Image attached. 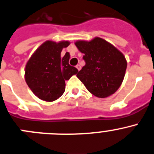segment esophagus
Segmentation results:
<instances>
[{"label": "esophagus", "mask_w": 154, "mask_h": 154, "mask_svg": "<svg viewBox=\"0 0 154 154\" xmlns=\"http://www.w3.org/2000/svg\"><path fill=\"white\" fill-rule=\"evenodd\" d=\"M76 68H77V69L78 70V71H80V70L81 69V66H80V65H77V66H76Z\"/></svg>", "instance_id": "1"}]
</instances>
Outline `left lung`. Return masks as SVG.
Returning <instances> with one entry per match:
<instances>
[{"label": "left lung", "mask_w": 154, "mask_h": 154, "mask_svg": "<svg viewBox=\"0 0 154 154\" xmlns=\"http://www.w3.org/2000/svg\"><path fill=\"white\" fill-rule=\"evenodd\" d=\"M76 47L84 54L86 65L77 74L89 92L106 98L116 92L126 74L127 62L123 53L105 40L77 41Z\"/></svg>", "instance_id": "left-lung-1"}]
</instances>
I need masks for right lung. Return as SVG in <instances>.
I'll return each instance as SVG.
<instances>
[{"label": "right lung", "mask_w": 154, "mask_h": 154, "mask_svg": "<svg viewBox=\"0 0 154 154\" xmlns=\"http://www.w3.org/2000/svg\"><path fill=\"white\" fill-rule=\"evenodd\" d=\"M70 42L47 41L36 50L25 66V79L28 87L40 99L53 101L62 95L68 80L78 70L68 63L70 54L61 57L62 49Z\"/></svg>", "instance_id": "1"}]
</instances>
